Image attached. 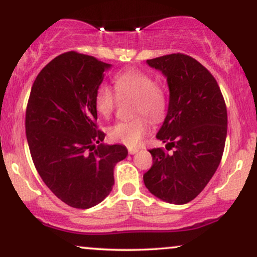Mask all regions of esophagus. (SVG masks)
I'll return each instance as SVG.
<instances>
[{
	"instance_id": "1",
	"label": "esophagus",
	"mask_w": 257,
	"mask_h": 257,
	"mask_svg": "<svg viewBox=\"0 0 257 257\" xmlns=\"http://www.w3.org/2000/svg\"><path fill=\"white\" fill-rule=\"evenodd\" d=\"M139 151V149H137V147H129L128 149V152L129 155H135Z\"/></svg>"
}]
</instances>
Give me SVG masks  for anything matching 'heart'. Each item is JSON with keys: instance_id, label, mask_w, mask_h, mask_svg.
<instances>
[{"instance_id": "b5f03b06", "label": "heart", "mask_w": 257, "mask_h": 257, "mask_svg": "<svg viewBox=\"0 0 257 257\" xmlns=\"http://www.w3.org/2000/svg\"><path fill=\"white\" fill-rule=\"evenodd\" d=\"M113 90L101 85L94 95V108L104 118L113 113L118 100L133 99L131 120H120L108 129V138L114 143L128 147H137L149 132V120L159 123L168 111V94L166 88L155 82L151 75L138 69H126L113 77ZM147 116L145 117V116Z\"/></svg>"}]
</instances>
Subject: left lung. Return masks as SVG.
I'll return each instance as SVG.
<instances>
[{
  "instance_id": "obj_1",
  "label": "left lung",
  "mask_w": 257,
  "mask_h": 257,
  "mask_svg": "<svg viewBox=\"0 0 257 257\" xmlns=\"http://www.w3.org/2000/svg\"><path fill=\"white\" fill-rule=\"evenodd\" d=\"M147 64L162 71L169 85V107L157 139L174 151L150 150L153 164L144 182L159 199L186 204L204 190L222 158L225 99L214 76L190 55L174 53Z\"/></svg>"
}]
</instances>
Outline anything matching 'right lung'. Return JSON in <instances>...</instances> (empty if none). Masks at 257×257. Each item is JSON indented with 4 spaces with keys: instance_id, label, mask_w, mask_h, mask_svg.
Segmentation results:
<instances>
[{
    "instance_id": "obj_1",
    "label": "right lung",
    "mask_w": 257,
    "mask_h": 257,
    "mask_svg": "<svg viewBox=\"0 0 257 257\" xmlns=\"http://www.w3.org/2000/svg\"><path fill=\"white\" fill-rule=\"evenodd\" d=\"M110 64L75 51L49 61L32 84L25 129L35 168L59 199L77 209L99 204L114 184L122 145H104L94 95ZM99 143L98 147H95Z\"/></svg>"
}]
</instances>
